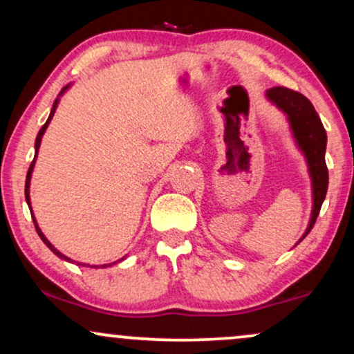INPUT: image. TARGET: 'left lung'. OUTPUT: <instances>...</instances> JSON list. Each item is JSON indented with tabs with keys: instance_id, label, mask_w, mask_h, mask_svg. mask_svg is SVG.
Listing matches in <instances>:
<instances>
[{
	"instance_id": "1",
	"label": "left lung",
	"mask_w": 354,
	"mask_h": 354,
	"mask_svg": "<svg viewBox=\"0 0 354 354\" xmlns=\"http://www.w3.org/2000/svg\"><path fill=\"white\" fill-rule=\"evenodd\" d=\"M266 98L279 111H283L286 115L296 145H298L299 151L306 158L308 173H310L311 178L313 209L308 228L304 231L301 239H299V241H303L313 226H315L321 205H323L324 198H326L328 168L326 161H324V153H326V131H324L323 123H321L318 113L315 111V106L311 104V101L306 96H303L301 93L283 86H276L268 89Z\"/></svg>"
}]
</instances>
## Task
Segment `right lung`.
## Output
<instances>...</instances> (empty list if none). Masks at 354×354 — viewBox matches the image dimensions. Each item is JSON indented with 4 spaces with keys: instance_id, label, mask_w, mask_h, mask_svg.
Listing matches in <instances>:
<instances>
[{
    "instance_id": "right-lung-1",
    "label": "right lung",
    "mask_w": 354,
    "mask_h": 354,
    "mask_svg": "<svg viewBox=\"0 0 354 354\" xmlns=\"http://www.w3.org/2000/svg\"><path fill=\"white\" fill-rule=\"evenodd\" d=\"M68 88H70V84H68V86H64L63 89H61L59 96H63V93L66 91ZM59 96H58V98L55 100V103H53V108H51V113H50V116H48L46 123L43 124V128L39 129L38 136H36V141H35V160H33V163H31L30 169H28V174H26V185H24V198H26V203H28V206H30V211H33V209H31V200H30V181H31V173H33V168H35V161H36V156H38V149H39V145H41V138H43V135H44V131H46V128H48V124H50V121L53 120V116H55V111H56V108H58V103H59ZM33 223H35L36 233L39 234V238L43 239V243H44V245H46L48 248H50V250L53 251V253H55L56 256H58V258L64 259V261H68V263H75V261H73L71 258H68V256H64L63 253H59V251L56 250V248L53 246L50 241H48V238L44 236V234H43V231L39 230L38 223H36V219H35V214H33ZM123 259H124V258H121L120 261H123ZM76 265H80V263H76ZM113 265H116V261H115V263H111V265H101V266H96V265H93L91 268H106V266H113ZM83 266H84V265H83ZM88 266H89V265H88Z\"/></svg>"
}]
</instances>
